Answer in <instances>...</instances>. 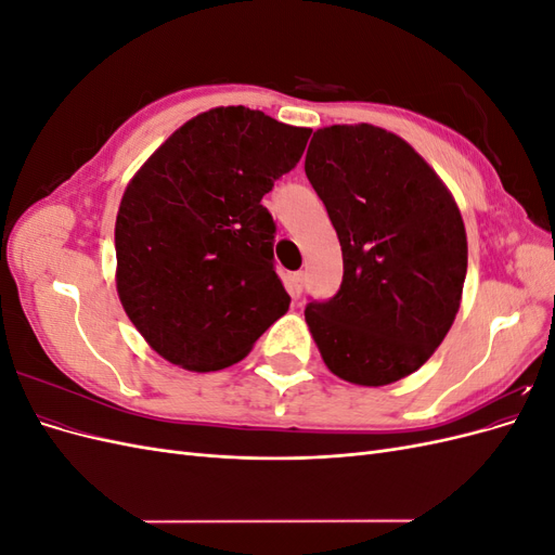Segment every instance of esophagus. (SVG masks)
<instances>
[{
  "label": "esophagus",
  "mask_w": 555,
  "mask_h": 555,
  "mask_svg": "<svg viewBox=\"0 0 555 555\" xmlns=\"http://www.w3.org/2000/svg\"><path fill=\"white\" fill-rule=\"evenodd\" d=\"M304 284H306V273L298 271V273H292L289 280H287V287H289V294L294 298L300 296V292H304Z\"/></svg>",
  "instance_id": "esophagus-1"
}]
</instances>
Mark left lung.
<instances>
[{"label":"left lung","mask_w":555,"mask_h":555,"mask_svg":"<svg viewBox=\"0 0 555 555\" xmlns=\"http://www.w3.org/2000/svg\"><path fill=\"white\" fill-rule=\"evenodd\" d=\"M306 176L343 247V284L306 322L333 375L384 386L418 371L461 308V210L426 159L375 125L317 129Z\"/></svg>","instance_id":"obj_1"}]
</instances>
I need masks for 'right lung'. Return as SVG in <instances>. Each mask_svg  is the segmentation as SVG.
Instances as JSON below:
<instances>
[{"mask_svg":"<svg viewBox=\"0 0 555 555\" xmlns=\"http://www.w3.org/2000/svg\"><path fill=\"white\" fill-rule=\"evenodd\" d=\"M310 133L245 106L210 108L129 180L115 220V287L162 359L222 371L289 310L261 198L298 164Z\"/></svg>","mask_w":555,"mask_h":555,"instance_id":"add662e5","label":"right lung"}]
</instances>
